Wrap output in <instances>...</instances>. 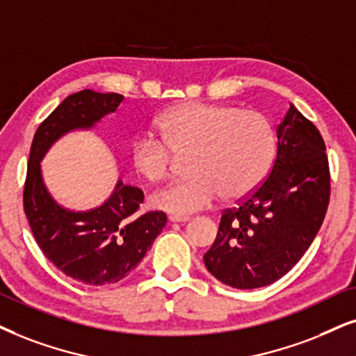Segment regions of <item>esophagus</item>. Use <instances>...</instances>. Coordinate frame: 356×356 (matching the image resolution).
<instances>
[{
	"instance_id": "34e87169",
	"label": "esophagus",
	"mask_w": 356,
	"mask_h": 356,
	"mask_svg": "<svg viewBox=\"0 0 356 356\" xmlns=\"http://www.w3.org/2000/svg\"><path fill=\"white\" fill-rule=\"evenodd\" d=\"M191 220V217H187V215H170L169 217V222L172 223H186Z\"/></svg>"
}]
</instances>
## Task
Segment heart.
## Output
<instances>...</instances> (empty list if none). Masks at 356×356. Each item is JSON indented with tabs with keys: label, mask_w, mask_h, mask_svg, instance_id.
<instances>
[{
	"label": "heart",
	"mask_w": 356,
	"mask_h": 356,
	"mask_svg": "<svg viewBox=\"0 0 356 356\" xmlns=\"http://www.w3.org/2000/svg\"><path fill=\"white\" fill-rule=\"evenodd\" d=\"M157 138L133 141L129 161L139 177L161 182L172 154H186L191 177L169 184L151 197L156 209L172 215L204 210L222 195L238 200L253 192L276 156V129L266 115L222 103H179L154 121Z\"/></svg>",
	"instance_id": "obj_1"
}]
</instances>
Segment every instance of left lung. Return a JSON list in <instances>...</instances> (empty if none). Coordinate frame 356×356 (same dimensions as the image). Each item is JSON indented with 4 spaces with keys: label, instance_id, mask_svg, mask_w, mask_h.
<instances>
[{
    "label": "left lung",
    "instance_id": "obj_1",
    "mask_svg": "<svg viewBox=\"0 0 356 356\" xmlns=\"http://www.w3.org/2000/svg\"><path fill=\"white\" fill-rule=\"evenodd\" d=\"M276 134L277 154L266 181L223 211L204 254L210 274L236 289L273 284L289 273L327 213L330 170L316 124L291 103Z\"/></svg>",
    "mask_w": 356,
    "mask_h": 356
}]
</instances>
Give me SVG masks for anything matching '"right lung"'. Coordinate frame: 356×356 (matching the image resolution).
I'll list each match as a JSON object with an SVG mask.
<instances>
[{
    "instance_id": "add662e5",
    "label": "right lung",
    "mask_w": 356,
    "mask_h": 356,
    "mask_svg": "<svg viewBox=\"0 0 356 356\" xmlns=\"http://www.w3.org/2000/svg\"><path fill=\"white\" fill-rule=\"evenodd\" d=\"M123 100L118 93H74L40 123L31 145L22 193L31 230L54 266L88 286L115 284L128 276L163 232L168 217L157 210L138 213L145 193L124 186L123 181H118L110 199L97 209L67 210L44 186L40 161L58 138L74 129L93 128Z\"/></svg>"
}]
</instances>
